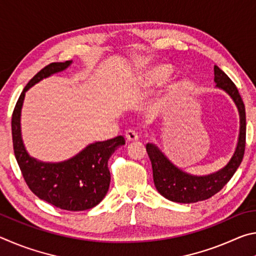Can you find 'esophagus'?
I'll return each mask as SVG.
<instances>
[{
    "mask_svg": "<svg viewBox=\"0 0 256 256\" xmlns=\"http://www.w3.org/2000/svg\"><path fill=\"white\" fill-rule=\"evenodd\" d=\"M125 138H126V140L130 142H134L138 140V133L136 131H133V130H128V131L125 132Z\"/></svg>",
    "mask_w": 256,
    "mask_h": 256,
    "instance_id": "esophagus-1",
    "label": "esophagus"
}]
</instances>
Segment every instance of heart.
I'll return each mask as SVG.
<instances>
[{"label": "heart", "instance_id": "obj_1", "mask_svg": "<svg viewBox=\"0 0 256 256\" xmlns=\"http://www.w3.org/2000/svg\"><path fill=\"white\" fill-rule=\"evenodd\" d=\"M170 74V68L167 66H152L146 68L142 73L141 76V86L144 89H151L154 86H160L164 81L167 80V78ZM178 88V84L176 80H172L164 86L162 96L158 99V102L154 104V110H157L162 104L170 99L172 94L176 92Z\"/></svg>", "mask_w": 256, "mask_h": 256}]
</instances>
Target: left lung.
<instances>
[{"label": "left lung", "mask_w": 256, "mask_h": 256, "mask_svg": "<svg viewBox=\"0 0 256 256\" xmlns=\"http://www.w3.org/2000/svg\"><path fill=\"white\" fill-rule=\"evenodd\" d=\"M216 88L226 92L235 104L240 115V132L235 151L229 162L214 172L193 175L182 170L164 154L158 146L146 144V149L152 164L154 183L158 192L167 200L177 203H196L218 193L235 174L244 157L246 138L245 106L236 86L224 71L214 66Z\"/></svg>", "instance_id": "left-lung-1"}]
</instances>
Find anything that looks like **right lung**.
I'll use <instances>...</instances> for the list:
<instances>
[{"label": "right lung", "instance_id": "add662e5", "mask_svg": "<svg viewBox=\"0 0 256 256\" xmlns=\"http://www.w3.org/2000/svg\"><path fill=\"white\" fill-rule=\"evenodd\" d=\"M72 63L73 60L52 63L28 82L12 115V138L16 159L34 196L62 210L84 211L96 206L105 198L110 183L108 159L118 146L125 144V138L118 136L107 141L94 142L62 162H42L30 156L21 131L26 92L46 78L66 71Z\"/></svg>", "mask_w": 256, "mask_h": 256}]
</instances>
